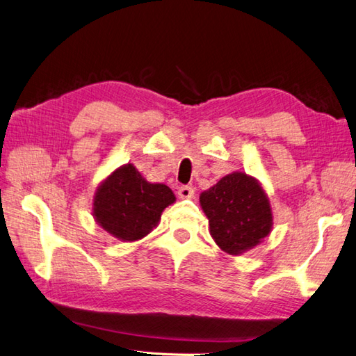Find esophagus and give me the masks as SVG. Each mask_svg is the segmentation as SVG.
I'll return each mask as SVG.
<instances>
[{"label":"esophagus","mask_w":356,"mask_h":356,"mask_svg":"<svg viewBox=\"0 0 356 356\" xmlns=\"http://www.w3.org/2000/svg\"><path fill=\"white\" fill-rule=\"evenodd\" d=\"M177 195L179 198H193L194 197V188L193 186H180L177 189Z\"/></svg>","instance_id":"1"}]
</instances>
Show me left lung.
I'll return each mask as SVG.
<instances>
[{
	"label": "left lung",
	"mask_w": 356,
	"mask_h": 356,
	"mask_svg": "<svg viewBox=\"0 0 356 356\" xmlns=\"http://www.w3.org/2000/svg\"><path fill=\"white\" fill-rule=\"evenodd\" d=\"M211 236L222 251L238 256L259 245L272 229L269 198L259 181L232 172L200 195Z\"/></svg>",
	"instance_id": "1"
}]
</instances>
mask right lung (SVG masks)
<instances>
[{"instance_id": "obj_1", "label": "right lung", "mask_w": 356, "mask_h": 356, "mask_svg": "<svg viewBox=\"0 0 356 356\" xmlns=\"http://www.w3.org/2000/svg\"><path fill=\"white\" fill-rule=\"evenodd\" d=\"M176 202L172 191L150 184L132 163L117 168L96 191L93 216L114 238L134 242L158 225L163 209Z\"/></svg>"}]
</instances>
